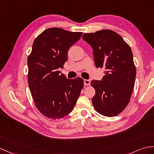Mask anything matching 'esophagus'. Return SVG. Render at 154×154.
I'll return each mask as SVG.
<instances>
[{
    "instance_id": "1",
    "label": "esophagus",
    "mask_w": 154,
    "mask_h": 154,
    "mask_svg": "<svg viewBox=\"0 0 154 154\" xmlns=\"http://www.w3.org/2000/svg\"><path fill=\"white\" fill-rule=\"evenodd\" d=\"M84 84H85V85H86V86L90 85L91 81H89V80H88V79H85V80H84Z\"/></svg>"
}]
</instances>
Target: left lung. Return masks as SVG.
Wrapping results in <instances>:
<instances>
[{
    "instance_id": "1",
    "label": "left lung",
    "mask_w": 154,
    "mask_h": 154,
    "mask_svg": "<svg viewBox=\"0 0 154 154\" xmlns=\"http://www.w3.org/2000/svg\"><path fill=\"white\" fill-rule=\"evenodd\" d=\"M83 39L93 50L96 67L106 69L101 81L91 83L96 91L92 104L102 115L116 116L128 105L134 88L137 71L133 52L123 38L112 30L85 33Z\"/></svg>"
}]
</instances>
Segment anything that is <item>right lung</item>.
I'll return each mask as SVG.
<instances>
[{"instance_id":"1","label":"right lung","mask_w":154,"mask_h":154,"mask_svg":"<svg viewBox=\"0 0 154 154\" xmlns=\"http://www.w3.org/2000/svg\"><path fill=\"white\" fill-rule=\"evenodd\" d=\"M82 35L52 27L33 42L27 59L29 87L35 106L49 119H60L70 113L83 87V79H69L59 71L67 60L68 50Z\"/></svg>"}]
</instances>
